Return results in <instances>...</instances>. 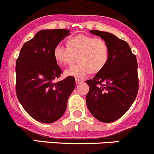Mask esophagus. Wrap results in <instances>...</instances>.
Wrapping results in <instances>:
<instances>
[{"mask_svg": "<svg viewBox=\"0 0 154 154\" xmlns=\"http://www.w3.org/2000/svg\"><path fill=\"white\" fill-rule=\"evenodd\" d=\"M75 82L77 84H79V83H83V80H82V79H80V78H76Z\"/></svg>", "mask_w": 154, "mask_h": 154, "instance_id": "34e87169", "label": "esophagus"}]
</instances>
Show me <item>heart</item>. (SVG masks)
Wrapping results in <instances>:
<instances>
[{
    "mask_svg": "<svg viewBox=\"0 0 154 154\" xmlns=\"http://www.w3.org/2000/svg\"><path fill=\"white\" fill-rule=\"evenodd\" d=\"M67 47L58 44L54 48V57L62 66L79 63L66 71L67 76L83 78L90 72L97 73L106 66L109 59V47L102 38L78 35L66 41Z\"/></svg>",
    "mask_w": 154,
    "mask_h": 154,
    "instance_id": "b5f03b06",
    "label": "heart"
}]
</instances>
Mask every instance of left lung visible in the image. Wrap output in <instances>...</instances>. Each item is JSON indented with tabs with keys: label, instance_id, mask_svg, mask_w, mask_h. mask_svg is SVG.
Segmentation results:
<instances>
[{
	"label": "left lung",
	"instance_id": "obj_1",
	"mask_svg": "<svg viewBox=\"0 0 154 154\" xmlns=\"http://www.w3.org/2000/svg\"><path fill=\"white\" fill-rule=\"evenodd\" d=\"M106 42L109 59L104 68L87 80L88 110L97 120L110 123L120 119L134 102L139 91L138 63L127 42L107 32L91 29Z\"/></svg>",
	"mask_w": 154,
	"mask_h": 154
}]
</instances>
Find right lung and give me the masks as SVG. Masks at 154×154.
I'll list each match as a JSON object with an SVG mask.
<instances>
[{
  "label": "right lung",
  "mask_w": 154,
  "mask_h": 154,
  "mask_svg": "<svg viewBox=\"0 0 154 154\" xmlns=\"http://www.w3.org/2000/svg\"><path fill=\"white\" fill-rule=\"evenodd\" d=\"M69 32L64 29L38 31L24 43L16 60L17 97L29 116L42 123H53L63 116L75 88L71 76L54 83L63 71L53 51Z\"/></svg>",
  "instance_id": "1"
}]
</instances>
